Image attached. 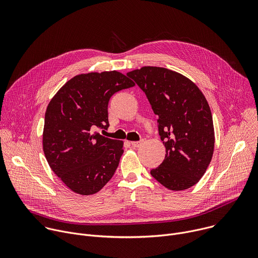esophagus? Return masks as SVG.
<instances>
[{
	"label": "esophagus",
	"mask_w": 258,
	"mask_h": 258,
	"mask_svg": "<svg viewBox=\"0 0 258 258\" xmlns=\"http://www.w3.org/2000/svg\"><path fill=\"white\" fill-rule=\"evenodd\" d=\"M144 143V140H141V141H137V142H131L132 146L133 147H136V148H138V147H140L142 144Z\"/></svg>",
	"instance_id": "1"
}]
</instances>
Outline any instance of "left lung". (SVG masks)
Masks as SVG:
<instances>
[{
  "label": "left lung",
  "mask_w": 258,
  "mask_h": 258,
  "mask_svg": "<svg viewBox=\"0 0 258 258\" xmlns=\"http://www.w3.org/2000/svg\"><path fill=\"white\" fill-rule=\"evenodd\" d=\"M158 115V132L166 154L151 175L172 191L194 186L205 173L214 150L210 108L199 88L178 72L144 66L127 72Z\"/></svg>",
  "instance_id": "8db88e82"
}]
</instances>
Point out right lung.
<instances>
[{"instance_id": "obj_1", "label": "right lung", "mask_w": 258, "mask_h": 258, "mask_svg": "<svg viewBox=\"0 0 258 258\" xmlns=\"http://www.w3.org/2000/svg\"><path fill=\"white\" fill-rule=\"evenodd\" d=\"M135 83L118 71L90 72L68 81L45 114L43 149L54 173L75 193L99 192L113 176L123 142L101 136L111 96Z\"/></svg>"}]
</instances>
